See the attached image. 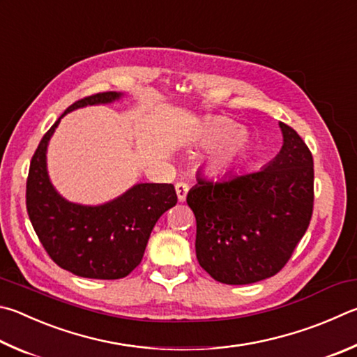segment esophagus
I'll return each mask as SVG.
<instances>
[{
	"label": "esophagus",
	"mask_w": 357,
	"mask_h": 357,
	"mask_svg": "<svg viewBox=\"0 0 357 357\" xmlns=\"http://www.w3.org/2000/svg\"><path fill=\"white\" fill-rule=\"evenodd\" d=\"M174 189H176V195L181 203L185 201L187 192H189V184L184 183V181H179V183H176V185H174Z\"/></svg>",
	"instance_id": "34e87169"
}]
</instances>
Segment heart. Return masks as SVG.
Instances as JSON below:
<instances>
[{
  "label": "heart",
  "instance_id": "b5f03b06",
  "mask_svg": "<svg viewBox=\"0 0 357 357\" xmlns=\"http://www.w3.org/2000/svg\"><path fill=\"white\" fill-rule=\"evenodd\" d=\"M197 139L206 145L218 144L213 151L207 156L206 165L213 173H223L241 159L248 144V134L243 129H238V123L226 119V116H215L201 125L197 132Z\"/></svg>",
  "mask_w": 357,
  "mask_h": 357
}]
</instances>
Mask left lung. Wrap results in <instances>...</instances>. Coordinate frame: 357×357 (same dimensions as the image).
<instances>
[{"label": "left lung", "mask_w": 357, "mask_h": 357, "mask_svg": "<svg viewBox=\"0 0 357 357\" xmlns=\"http://www.w3.org/2000/svg\"><path fill=\"white\" fill-rule=\"evenodd\" d=\"M284 145L259 172L198 174L187 204L197 218V259L213 280L242 286L275 276L294 255L314 211L312 153L280 123Z\"/></svg>", "instance_id": "obj_1"}]
</instances>
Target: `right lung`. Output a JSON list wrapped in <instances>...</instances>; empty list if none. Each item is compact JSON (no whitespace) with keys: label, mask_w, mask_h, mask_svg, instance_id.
I'll use <instances>...</instances> for the list:
<instances>
[{"label":"right lung","mask_w":357,"mask_h":357,"mask_svg":"<svg viewBox=\"0 0 357 357\" xmlns=\"http://www.w3.org/2000/svg\"><path fill=\"white\" fill-rule=\"evenodd\" d=\"M120 96L102 92L73 102L42 137L26 181V209L45 251L61 268L93 280H120L131 273L159 217L178 201L173 184H137L111 203L81 206L68 203L51 185L47 146L62 116Z\"/></svg>","instance_id":"right-lung-1"}]
</instances>
